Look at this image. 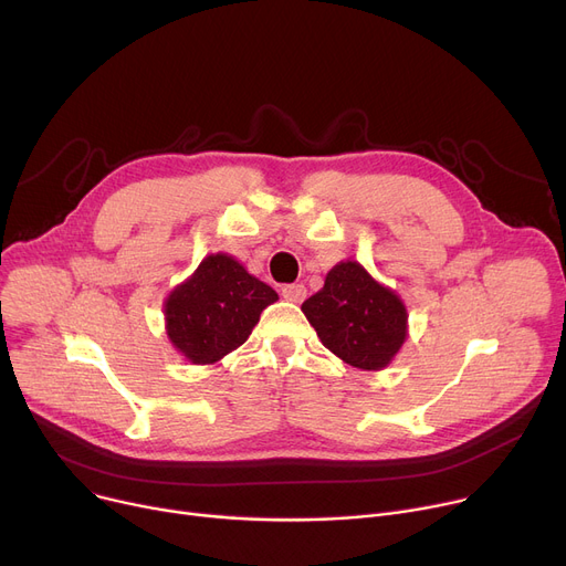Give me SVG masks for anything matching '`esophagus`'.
<instances>
[{
  "instance_id": "obj_1",
  "label": "esophagus",
  "mask_w": 566,
  "mask_h": 566,
  "mask_svg": "<svg viewBox=\"0 0 566 566\" xmlns=\"http://www.w3.org/2000/svg\"><path fill=\"white\" fill-rule=\"evenodd\" d=\"M307 295V289L303 284H284L282 286V298H286L289 303H303Z\"/></svg>"
}]
</instances>
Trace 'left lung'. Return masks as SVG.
Listing matches in <instances>:
<instances>
[{"mask_svg":"<svg viewBox=\"0 0 566 566\" xmlns=\"http://www.w3.org/2000/svg\"><path fill=\"white\" fill-rule=\"evenodd\" d=\"M303 312L323 346L346 365L385 369L408 335V314L399 295L376 282L358 261H342L325 275Z\"/></svg>","mask_w":566,"mask_h":566,"instance_id":"8db88e82","label":"left lung"}]
</instances>
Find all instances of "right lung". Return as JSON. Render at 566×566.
Masks as SVG:
<instances>
[{
    "instance_id": "add662e5",
    "label": "right lung",
    "mask_w": 566,
    "mask_h": 566,
    "mask_svg": "<svg viewBox=\"0 0 566 566\" xmlns=\"http://www.w3.org/2000/svg\"><path fill=\"white\" fill-rule=\"evenodd\" d=\"M277 293L229 254H208L165 301V328L174 348L195 365H213L252 335Z\"/></svg>"
}]
</instances>
